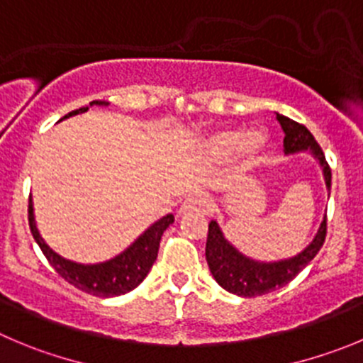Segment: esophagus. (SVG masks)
I'll use <instances>...</instances> for the list:
<instances>
[{
    "label": "esophagus",
    "instance_id": "1",
    "mask_svg": "<svg viewBox=\"0 0 363 363\" xmlns=\"http://www.w3.org/2000/svg\"><path fill=\"white\" fill-rule=\"evenodd\" d=\"M209 209V201L208 199L201 197V195H191V197L186 199L182 202L181 209H179V215H186V213H193V211H208Z\"/></svg>",
    "mask_w": 363,
    "mask_h": 363
}]
</instances>
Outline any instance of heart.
<instances>
[{
    "label": "heart",
    "instance_id": "obj_1",
    "mask_svg": "<svg viewBox=\"0 0 363 363\" xmlns=\"http://www.w3.org/2000/svg\"><path fill=\"white\" fill-rule=\"evenodd\" d=\"M267 147V135L259 130L247 132L243 128H222L208 135L204 150L213 159H229L240 150L243 164L252 166L262 157Z\"/></svg>",
    "mask_w": 363,
    "mask_h": 363
}]
</instances>
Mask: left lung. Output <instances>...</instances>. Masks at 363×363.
I'll use <instances>...</instances> for the list:
<instances>
[{
	"mask_svg": "<svg viewBox=\"0 0 363 363\" xmlns=\"http://www.w3.org/2000/svg\"><path fill=\"white\" fill-rule=\"evenodd\" d=\"M277 121L284 132L283 148L284 154H299V152H310L323 168L326 188L331 189V170L328 166L324 152L320 150L319 143L315 141L311 132L304 125L276 113ZM326 240V215L320 222V228L310 245L304 247L299 254L289 259L279 262H256L247 258L245 254L240 252L225 236L216 223V220L209 222L208 242H206V259H208L209 270L216 283L228 292L236 294L240 297H256L263 294L274 292L284 284H289L323 247Z\"/></svg>",
	"mask_w": 363,
	"mask_h": 363,
	"instance_id": "left-lung-1",
	"label": "left lung"
}]
</instances>
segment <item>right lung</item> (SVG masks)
<instances>
[{
    "label": "right lung",
    "mask_w": 363,
    "mask_h": 363,
    "mask_svg": "<svg viewBox=\"0 0 363 363\" xmlns=\"http://www.w3.org/2000/svg\"><path fill=\"white\" fill-rule=\"evenodd\" d=\"M93 105H101V107H105V105L109 104L101 100H93L89 105L80 107V109L77 111H71L69 114H66V116L60 118V120H66V118L74 116V114L86 113V111L89 109V107H93ZM28 222L33 240H35L37 245L40 247V250H43V254L50 262V265L55 269V272L59 274L62 279H66L67 283L73 284L74 289L82 290V292L86 294H91V296L116 297L134 290L135 286L147 277V274L150 272L152 265H154L155 258H157L159 242H161L162 233L174 223V215H166L162 216L161 220L152 223L143 235L138 236V238L134 240V243H130L123 252H120L118 256H114V258L101 263H89V265L62 258L60 254H57L48 243L44 242L39 229H37L32 201H30L28 204Z\"/></svg>",
    "instance_id": "right-lung-1"
}]
</instances>
